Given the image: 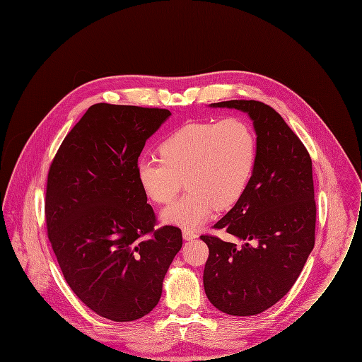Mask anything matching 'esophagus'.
I'll list each match as a JSON object with an SVG mask.
<instances>
[{
    "label": "esophagus",
    "instance_id": "obj_1",
    "mask_svg": "<svg viewBox=\"0 0 362 362\" xmlns=\"http://www.w3.org/2000/svg\"><path fill=\"white\" fill-rule=\"evenodd\" d=\"M182 236L185 240H194L198 238V235L194 232V230H189V229H184L182 230Z\"/></svg>",
    "mask_w": 362,
    "mask_h": 362
}]
</instances>
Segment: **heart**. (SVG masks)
I'll return each instance as SVG.
<instances>
[{
	"instance_id": "b5f03b06",
	"label": "heart",
	"mask_w": 362,
	"mask_h": 362,
	"mask_svg": "<svg viewBox=\"0 0 362 362\" xmlns=\"http://www.w3.org/2000/svg\"><path fill=\"white\" fill-rule=\"evenodd\" d=\"M161 160L143 158L137 181L156 204H170L182 180L188 192L163 212L165 223L195 229L214 209H229L243 195L256 161V137L240 117L192 122L160 144Z\"/></svg>"
}]
</instances>
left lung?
Returning <instances> with one entry per match:
<instances>
[{
  "instance_id": "8db88e82",
  "label": "left lung",
  "mask_w": 362,
  "mask_h": 362,
  "mask_svg": "<svg viewBox=\"0 0 362 362\" xmlns=\"http://www.w3.org/2000/svg\"><path fill=\"white\" fill-rule=\"evenodd\" d=\"M247 113L256 132V161L235 206L214 228L242 246L202 235L209 247L204 288L230 315H255L296 283L314 247L315 201L308 151L281 116L256 100L211 103Z\"/></svg>"
}]
</instances>
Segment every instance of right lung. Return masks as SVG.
<instances>
[{"instance_id": "1", "label": "right lung", "mask_w": 362, "mask_h": 362, "mask_svg": "<svg viewBox=\"0 0 362 362\" xmlns=\"http://www.w3.org/2000/svg\"><path fill=\"white\" fill-rule=\"evenodd\" d=\"M167 109L98 103L62 141L48 173L45 219L64 277L96 314L133 321L160 301L181 229H154L137 181L146 141Z\"/></svg>"}]
</instances>
